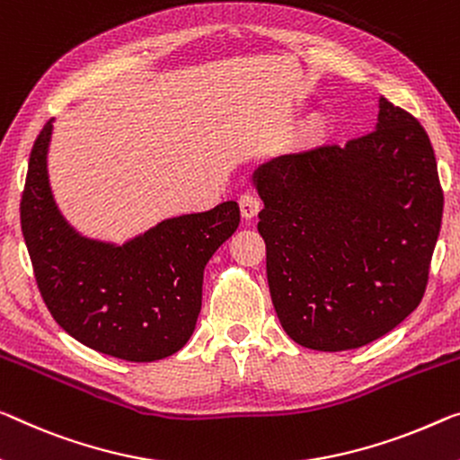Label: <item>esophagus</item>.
<instances>
[{"label":"esophagus","instance_id":"34e87169","mask_svg":"<svg viewBox=\"0 0 460 460\" xmlns=\"http://www.w3.org/2000/svg\"><path fill=\"white\" fill-rule=\"evenodd\" d=\"M238 206H240V211H243V216L246 217V220H251V217L257 216L259 209H261V197H259L257 190H244V193L240 195Z\"/></svg>","mask_w":460,"mask_h":460}]
</instances>
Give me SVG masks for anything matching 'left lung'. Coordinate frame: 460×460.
Returning a JSON list of instances; mask_svg holds the SVG:
<instances>
[{"label":"left lung","instance_id":"1","mask_svg":"<svg viewBox=\"0 0 460 460\" xmlns=\"http://www.w3.org/2000/svg\"><path fill=\"white\" fill-rule=\"evenodd\" d=\"M281 327L316 351L356 349L420 306L444 193L429 137L380 98L376 129L254 172Z\"/></svg>","mask_w":460,"mask_h":460}]
</instances>
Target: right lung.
<instances>
[{
    "instance_id": "1",
    "label": "right lung",
    "mask_w": 460,
    "mask_h": 460,
    "mask_svg": "<svg viewBox=\"0 0 460 460\" xmlns=\"http://www.w3.org/2000/svg\"><path fill=\"white\" fill-rule=\"evenodd\" d=\"M53 125L28 160L20 222L49 313L88 348L127 362L172 356L193 335L203 270L240 222L236 201L158 224L123 246L86 240L55 208L47 176Z\"/></svg>"
}]
</instances>
